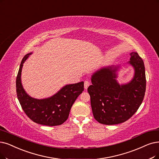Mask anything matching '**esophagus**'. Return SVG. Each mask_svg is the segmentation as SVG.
Masks as SVG:
<instances>
[{"mask_svg": "<svg viewBox=\"0 0 159 159\" xmlns=\"http://www.w3.org/2000/svg\"><path fill=\"white\" fill-rule=\"evenodd\" d=\"M90 85V82L89 81H84V87L85 89H87L88 88V87Z\"/></svg>", "mask_w": 159, "mask_h": 159, "instance_id": "1", "label": "esophagus"}]
</instances>
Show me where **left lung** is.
<instances>
[{
    "mask_svg": "<svg viewBox=\"0 0 159 159\" xmlns=\"http://www.w3.org/2000/svg\"><path fill=\"white\" fill-rule=\"evenodd\" d=\"M129 63L135 74L128 84L120 85L115 80L117 68H104L95 73L87 89L94 119L101 124L112 125L129 119L142 104L145 93L144 63L138 53H130Z\"/></svg>",
    "mask_w": 159,
    "mask_h": 159,
    "instance_id": "8db88e82",
    "label": "left lung"
}]
</instances>
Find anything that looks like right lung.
I'll list each match as a JSON object with an SVG mask.
<instances>
[{
	"label": "right lung",
	"mask_w": 159,
	"mask_h": 159,
	"mask_svg": "<svg viewBox=\"0 0 159 159\" xmlns=\"http://www.w3.org/2000/svg\"><path fill=\"white\" fill-rule=\"evenodd\" d=\"M31 53L21 61L16 78V93L23 110L33 122L46 126H58L67 120L75 100L84 90V81L67 85L54 96L42 100L30 97L21 85V74L23 63Z\"/></svg>",
	"instance_id": "obj_1"
}]
</instances>
